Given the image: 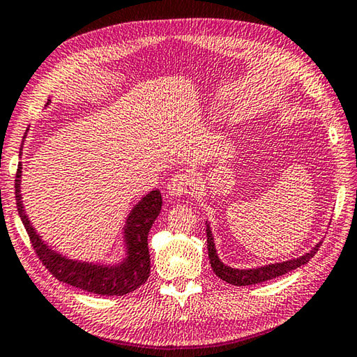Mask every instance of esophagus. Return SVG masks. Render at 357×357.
<instances>
[{
    "instance_id": "esophagus-1",
    "label": "esophagus",
    "mask_w": 357,
    "mask_h": 357,
    "mask_svg": "<svg viewBox=\"0 0 357 357\" xmlns=\"http://www.w3.org/2000/svg\"><path fill=\"white\" fill-rule=\"evenodd\" d=\"M167 193L170 197H183L185 193H190L193 189V179L185 173H178L168 179L165 185Z\"/></svg>"
}]
</instances>
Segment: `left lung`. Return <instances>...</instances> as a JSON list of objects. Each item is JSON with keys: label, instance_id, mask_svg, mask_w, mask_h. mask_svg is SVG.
<instances>
[{"label": "left lung", "instance_id": "1", "mask_svg": "<svg viewBox=\"0 0 357 357\" xmlns=\"http://www.w3.org/2000/svg\"><path fill=\"white\" fill-rule=\"evenodd\" d=\"M206 234H207V252H209V261H211V267L213 270V273H215L220 280H223L228 284H232V286H251V284H259V282H264V281L273 280V278L286 275L289 271L301 267L304 264H307L310 259L314 257L315 252L319 251L320 245L323 243L320 241L314 246V248H310L307 252H304L303 256L289 259V261L261 265V267H255V268H234L223 264L222 259H220L215 248V242H213V234H212L209 222H206Z\"/></svg>", "mask_w": 357, "mask_h": 357}]
</instances>
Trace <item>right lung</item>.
<instances>
[{"instance_id":"add662e5","label":"right lung","mask_w":357,"mask_h":357,"mask_svg":"<svg viewBox=\"0 0 357 357\" xmlns=\"http://www.w3.org/2000/svg\"><path fill=\"white\" fill-rule=\"evenodd\" d=\"M50 102L51 100H48L47 106ZM22 150L23 146L20 148V156ZM22 173L23 165L20 162L15 176L18 215H20L24 228L28 231L36 255L56 280L81 290L90 291V294L106 296L126 295L146 282L148 276H150L151 265L150 251H148V232H150L154 220L158 218L162 207V197L158 189L142 197L139 203L129 212L125 226H123L125 256L121 257V261L116 264L87 262L63 256L62 252L53 250L48 243H45L42 241V236L37 234L36 228L29 222L28 215H26L22 201Z\"/></svg>"}]
</instances>
